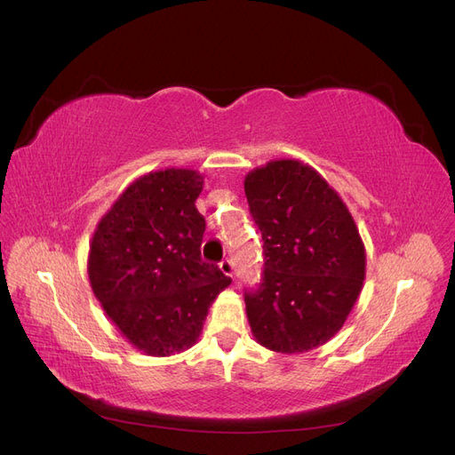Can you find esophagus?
<instances>
[{
	"mask_svg": "<svg viewBox=\"0 0 455 455\" xmlns=\"http://www.w3.org/2000/svg\"><path fill=\"white\" fill-rule=\"evenodd\" d=\"M233 268H235V265H233L231 259H224V261L220 263V270L224 272L226 276H233Z\"/></svg>",
	"mask_w": 455,
	"mask_h": 455,
	"instance_id": "34e87169",
	"label": "esophagus"
}]
</instances>
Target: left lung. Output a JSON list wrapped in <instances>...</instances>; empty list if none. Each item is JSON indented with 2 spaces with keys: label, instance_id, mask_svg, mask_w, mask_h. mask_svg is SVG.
<instances>
[{
  "label": "left lung",
  "instance_id": "8db88e82",
  "mask_svg": "<svg viewBox=\"0 0 455 455\" xmlns=\"http://www.w3.org/2000/svg\"><path fill=\"white\" fill-rule=\"evenodd\" d=\"M263 237V282L244 295L253 338L299 355L343 326L366 276V248L338 192L300 160H272L244 177Z\"/></svg>",
  "mask_w": 455,
  "mask_h": 455
}]
</instances>
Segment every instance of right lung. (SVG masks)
<instances>
[{
    "label": "right lung",
    "mask_w": 455,
    "mask_h": 455,
    "mask_svg": "<svg viewBox=\"0 0 455 455\" xmlns=\"http://www.w3.org/2000/svg\"><path fill=\"white\" fill-rule=\"evenodd\" d=\"M204 175L166 168L126 187L97 224L87 276L106 315L149 356L183 353L231 278L202 259Z\"/></svg>",
    "instance_id": "add662e5"
}]
</instances>
